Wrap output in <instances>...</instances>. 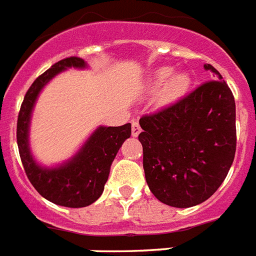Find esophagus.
<instances>
[{"label": "esophagus", "instance_id": "34e87169", "mask_svg": "<svg viewBox=\"0 0 256 256\" xmlns=\"http://www.w3.org/2000/svg\"><path fill=\"white\" fill-rule=\"evenodd\" d=\"M142 132L140 130V126H139V124L136 121H132V136H138L139 132Z\"/></svg>", "mask_w": 256, "mask_h": 256}]
</instances>
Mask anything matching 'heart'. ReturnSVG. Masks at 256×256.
Masks as SVG:
<instances>
[{"instance_id": "b5f03b06", "label": "heart", "mask_w": 256, "mask_h": 256, "mask_svg": "<svg viewBox=\"0 0 256 256\" xmlns=\"http://www.w3.org/2000/svg\"><path fill=\"white\" fill-rule=\"evenodd\" d=\"M164 85L160 93L159 101L162 105H171L180 98H182L190 89L192 78L186 72H178L174 74V70L170 67H163L154 74L150 89L156 92Z\"/></svg>"}]
</instances>
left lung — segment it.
<instances>
[{
  "instance_id": "1",
  "label": "left lung",
  "mask_w": 256,
  "mask_h": 256,
  "mask_svg": "<svg viewBox=\"0 0 256 256\" xmlns=\"http://www.w3.org/2000/svg\"><path fill=\"white\" fill-rule=\"evenodd\" d=\"M204 68L216 80L139 120L147 186L174 208L206 201L224 182L236 155L234 96L213 66Z\"/></svg>"
}]
</instances>
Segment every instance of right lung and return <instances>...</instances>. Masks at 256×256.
I'll list each match as a JSON object with an SVG mask.
<instances>
[{"mask_svg":"<svg viewBox=\"0 0 256 256\" xmlns=\"http://www.w3.org/2000/svg\"><path fill=\"white\" fill-rule=\"evenodd\" d=\"M88 68L86 62L72 56L55 63L32 82L24 96L16 124V143L24 172L46 200L67 208H84L98 200L118 150L132 135V124L98 126L68 160L56 166L38 163L31 152L30 124L39 94L55 76L70 70Z\"/></svg>","mask_w":256,"mask_h":256,"instance_id":"add662e5","label":"right lung"}]
</instances>
